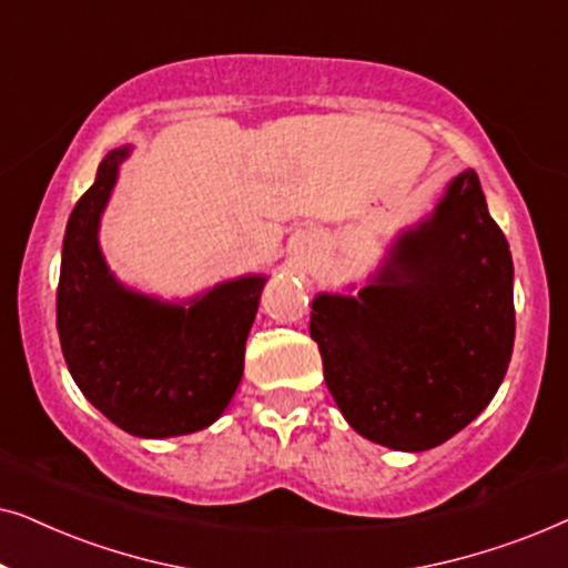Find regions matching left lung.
I'll list each match as a JSON object with an SVG mask.
<instances>
[{"instance_id": "left-lung-1", "label": "left lung", "mask_w": 568, "mask_h": 568, "mask_svg": "<svg viewBox=\"0 0 568 568\" xmlns=\"http://www.w3.org/2000/svg\"><path fill=\"white\" fill-rule=\"evenodd\" d=\"M511 286L509 243L468 168L432 214L393 240L359 292L313 300L310 336L352 429L400 453L465 429L507 375Z\"/></svg>"}]
</instances>
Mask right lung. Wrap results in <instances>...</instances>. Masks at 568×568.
I'll use <instances>...</instances> for the list:
<instances>
[{
  "instance_id": "obj_1",
  "label": "right lung",
  "mask_w": 568,
  "mask_h": 568,
  "mask_svg": "<svg viewBox=\"0 0 568 568\" xmlns=\"http://www.w3.org/2000/svg\"><path fill=\"white\" fill-rule=\"evenodd\" d=\"M131 146L108 152L67 222L57 328L69 375L100 414L142 439L212 426L230 406L268 276L247 274L168 302L121 284L100 251V220Z\"/></svg>"
}]
</instances>
